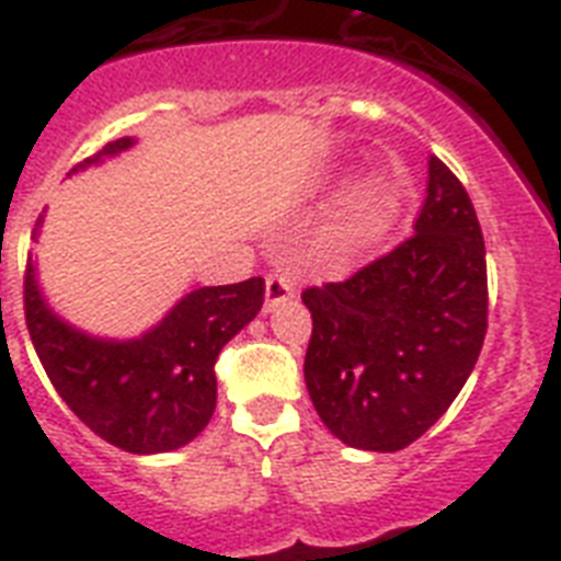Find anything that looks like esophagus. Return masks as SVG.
Wrapping results in <instances>:
<instances>
[{
  "label": "esophagus",
  "instance_id": "obj_1",
  "mask_svg": "<svg viewBox=\"0 0 561 561\" xmlns=\"http://www.w3.org/2000/svg\"><path fill=\"white\" fill-rule=\"evenodd\" d=\"M294 279H290L288 273H271L267 276V285H265V308H276L279 302H288L290 296H294Z\"/></svg>",
  "mask_w": 561,
  "mask_h": 561
}]
</instances>
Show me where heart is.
<instances>
[{"mask_svg": "<svg viewBox=\"0 0 561 561\" xmlns=\"http://www.w3.org/2000/svg\"><path fill=\"white\" fill-rule=\"evenodd\" d=\"M398 207L400 193L386 178H366L345 198L343 213L336 218V236L352 248H363V244L383 239L398 216Z\"/></svg>", "mask_w": 561, "mask_h": 561, "instance_id": "obj_1", "label": "heart"}]
</instances>
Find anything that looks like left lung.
Returning <instances> with one entry per match:
<instances>
[{"mask_svg": "<svg viewBox=\"0 0 561 561\" xmlns=\"http://www.w3.org/2000/svg\"><path fill=\"white\" fill-rule=\"evenodd\" d=\"M484 253L470 195L432 154L414 233L345 282L305 288V386L331 435L398 453L449 409L484 345Z\"/></svg>", "mask_w": 561, "mask_h": 561, "instance_id": "8db88e82", "label": "left lung"}]
</instances>
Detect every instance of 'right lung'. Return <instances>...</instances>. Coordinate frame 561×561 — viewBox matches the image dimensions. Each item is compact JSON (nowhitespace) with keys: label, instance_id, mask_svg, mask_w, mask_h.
I'll use <instances>...</instances> for the list:
<instances>
[{"label":"right lung","instance_id":"obj_1","mask_svg":"<svg viewBox=\"0 0 561 561\" xmlns=\"http://www.w3.org/2000/svg\"><path fill=\"white\" fill-rule=\"evenodd\" d=\"M131 144V138L112 140L71 172ZM22 294L36 357L66 407L123 453L152 455L190 444L209 423L216 409V359L262 311L265 279L193 290L152 331L126 343L98 340L59 320L39 294L31 259Z\"/></svg>","mask_w":561,"mask_h":561}]
</instances>
